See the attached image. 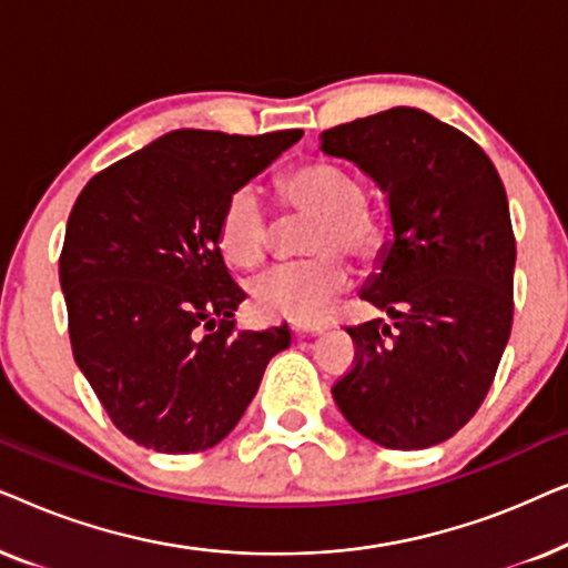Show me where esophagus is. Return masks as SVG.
<instances>
[{
  "mask_svg": "<svg viewBox=\"0 0 568 568\" xmlns=\"http://www.w3.org/2000/svg\"><path fill=\"white\" fill-rule=\"evenodd\" d=\"M292 331L297 333V336H315V333L328 331V323H294Z\"/></svg>",
  "mask_w": 568,
  "mask_h": 568,
  "instance_id": "34e87169",
  "label": "esophagus"
}]
</instances>
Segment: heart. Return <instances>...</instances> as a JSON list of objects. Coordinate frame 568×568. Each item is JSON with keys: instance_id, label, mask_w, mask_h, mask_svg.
<instances>
[{"instance_id": "1", "label": "heart", "mask_w": 568, "mask_h": 568, "mask_svg": "<svg viewBox=\"0 0 568 568\" xmlns=\"http://www.w3.org/2000/svg\"><path fill=\"white\" fill-rule=\"evenodd\" d=\"M278 199L290 214L313 216L302 235V261L278 263L251 282L253 310L263 317L297 323L323 321L331 302L352 282L341 253L372 258L379 247L375 214L364 204L359 178L325 160H310L278 181ZM274 216L253 185H243L222 209L216 240L232 266L253 268L274 245Z\"/></svg>"}]
</instances>
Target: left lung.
<instances>
[{
    "instance_id": "1",
    "label": "left lung",
    "mask_w": 568,
    "mask_h": 568,
    "mask_svg": "<svg viewBox=\"0 0 568 568\" xmlns=\"http://www.w3.org/2000/svg\"><path fill=\"white\" fill-rule=\"evenodd\" d=\"M321 150L375 178L393 243L362 300L395 317L346 328L356 352L333 398L362 437L424 449L470 422L515 315V232L488 154L449 123L390 111L323 131Z\"/></svg>"
}]
</instances>
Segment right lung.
<instances>
[{
	"label": "right lung",
	"mask_w": 568,
	"mask_h": 568,
	"mask_svg": "<svg viewBox=\"0 0 568 568\" xmlns=\"http://www.w3.org/2000/svg\"><path fill=\"white\" fill-rule=\"evenodd\" d=\"M300 129L261 136L178 129L90 178L67 222L59 282L77 367L136 445L214 447L243 418L290 328L237 331L245 292L216 227L240 185Z\"/></svg>",
	"instance_id": "1"
}]
</instances>
